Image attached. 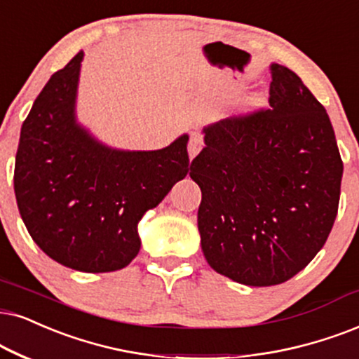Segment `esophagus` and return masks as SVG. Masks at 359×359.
<instances>
[{"mask_svg": "<svg viewBox=\"0 0 359 359\" xmlns=\"http://www.w3.org/2000/svg\"><path fill=\"white\" fill-rule=\"evenodd\" d=\"M202 147H203L202 135L197 134V133H194L192 135H190V139H189V157H190V161H192V158L197 156L198 152L202 151Z\"/></svg>", "mask_w": 359, "mask_h": 359, "instance_id": "34e87169", "label": "esophagus"}]
</instances>
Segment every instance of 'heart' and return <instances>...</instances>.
I'll return each mask as SVG.
<instances>
[{"label": "heart", "instance_id": "obj_1", "mask_svg": "<svg viewBox=\"0 0 359 359\" xmlns=\"http://www.w3.org/2000/svg\"><path fill=\"white\" fill-rule=\"evenodd\" d=\"M262 106H263V97H262V94H257V93L250 94V96H248V97L245 99V101L242 102V109H243L245 112L257 111V109L262 107Z\"/></svg>", "mask_w": 359, "mask_h": 359}]
</instances>
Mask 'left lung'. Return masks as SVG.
Returning a JSON list of instances; mask_svg holds the SVG:
<instances>
[{
	"instance_id": "obj_1",
	"label": "left lung",
	"mask_w": 359,
	"mask_h": 359,
	"mask_svg": "<svg viewBox=\"0 0 359 359\" xmlns=\"http://www.w3.org/2000/svg\"><path fill=\"white\" fill-rule=\"evenodd\" d=\"M270 109L203 127L190 177L202 190V252L248 287L283 283L321 250L338 213L343 161L325 107L271 65Z\"/></svg>"
}]
</instances>
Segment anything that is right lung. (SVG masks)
I'll use <instances>...</instances> for the list:
<instances>
[{"mask_svg":"<svg viewBox=\"0 0 359 359\" xmlns=\"http://www.w3.org/2000/svg\"><path fill=\"white\" fill-rule=\"evenodd\" d=\"M81 51L54 72L22 122L18 208L36 245L72 270L124 269L140 250L137 224L192 169L189 135L158 151H117L76 121Z\"/></svg>","mask_w":359,"mask_h":359,"instance_id":"obj_1","label":"right lung"}]
</instances>
